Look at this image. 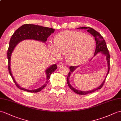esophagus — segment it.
<instances>
[{"instance_id": "esophagus-1", "label": "esophagus", "mask_w": 121, "mask_h": 121, "mask_svg": "<svg viewBox=\"0 0 121 121\" xmlns=\"http://www.w3.org/2000/svg\"><path fill=\"white\" fill-rule=\"evenodd\" d=\"M63 65H64V64H63V63L60 62V63H59L58 64L57 66H58V67H61L62 66H63Z\"/></svg>"}]
</instances>
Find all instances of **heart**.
<instances>
[{
    "mask_svg": "<svg viewBox=\"0 0 121 121\" xmlns=\"http://www.w3.org/2000/svg\"><path fill=\"white\" fill-rule=\"evenodd\" d=\"M94 46L92 36L73 31L58 33L54 38V44L49 45L53 56L59 57L64 53L66 61L72 64H81L86 61L92 55Z\"/></svg>",
    "mask_w": 121,
    "mask_h": 121,
    "instance_id": "heart-1",
    "label": "heart"
}]
</instances>
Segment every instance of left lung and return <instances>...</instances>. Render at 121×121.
Masks as SVG:
<instances>
[{"mask_svg": "<svg viewBox=\"0 0 121 121\" xmlns=\"http://www.w3.org/2000/svg\"><path fill=\"white\" fill-rule=\"evenodd\" d=\"M78 29H86L87 31L89 32L91 35H92L93 36H94V37L95 38V41H96V49H95V51L94 56H95L99 52L102 53V54L106 56L107 62V64H108L107 74L105 79L104 80V81H103L102 83L101 84V85L99 87H98V88L92 90H90V91H82L78 90L75 89V88H74L71 85V84H70V83H69L70 75H71L72 73L73 72L75 71V69H76L79 66H73L69 67L70 72H69L68 75H67V85H68L69 86V88L71 89L74 92H75L76 93L79 94V95H86V94H88L89 93H91L95 92V91L97 90L100 89L102 88V86H103L104 84V83H105L106 78L109 73V70H110V55H109V50L107 48V47L105 41L104 39L103 36L100 35V34L99 32H98L97 31H96V30H95L94 29H93V28H90V27H80V28H78Z\"/></svg>", "mask_w": 121, "mask_h": 121, "instance_id": "1", "label": "left lung"}]
</instances>
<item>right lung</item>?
Returning <instances> with one entry per match:
<instances>
[{
    "instance_id": "1",
    "label": "right lung",
    "mask_w": 121,
    "mask_h": 121,
    "mask_svg": "<svg viewBox=\"0 0 121 121\" xmlns=\"http://www.w3.org/2000/svg\"><path fill=\"white\" fill-rule=\"evenodd\" d=\"M55 30V29L51 28L39 26V25L25 24L17 29L11 36L9 43V46L8 48L7 52V57L8 59V69H9V72L13 81L14 82L15 85L18 88L23 91L31 93L40 92L45 86H46L47 83L49 82L50 75L56 71V69H57V67L56 64H53L52 65L50 66L46 69L45 73L46 74V81L44 84V85L42 86L41 88L35 90H27L22 88L15 81L12 74V73H11L10 67L11 55H12V53L15 47L18 43L24 40H35L45 43L48 37L52 33H54Z\"/></svg>"
}]
</instances>
